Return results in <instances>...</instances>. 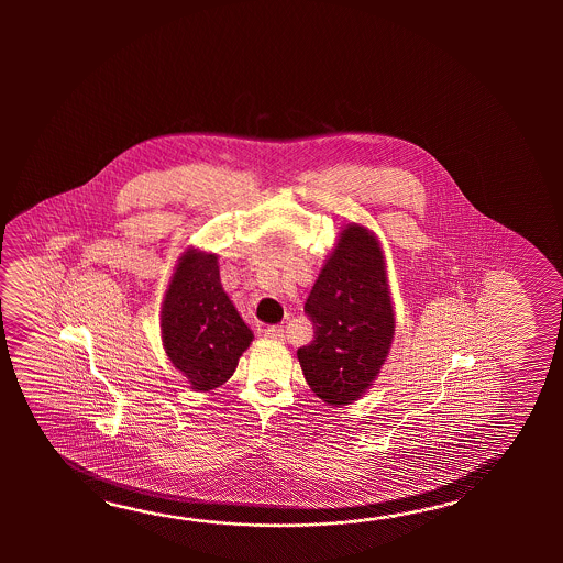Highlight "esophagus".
<instances>
[{"label":"esophagus","instance_id":"esophagus-1","mask_svg":"<svg viewBox=\"0 0 563 563\" xmlns=\"http://www.w3.org/2000/svg\"><path fill=\"white\" fill-rule=\"evenodd\" d=\"M264 334L272 340H284V328L282 325H267L264 330Z\"/></svg>","mask_w":563,"mask_h":563}]
</instances>
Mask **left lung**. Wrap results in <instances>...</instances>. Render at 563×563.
<instances>
[{"mask_svg": "<svg viewBox=\"0 0 563 563\" xmlns=\"http://www.w3.org/2000/svg\"><path fill=\"white\" fill-rule=\"evenodd\" d=\"M303 311L313 323V340L298 350L306 383L325 405L358 400L395 338L383 247L372 231L358 223L344 228Z\"/></svg>", "mask_w": 563, "mask_h": 563, "instance_id": "left-lung-1", "label": "left lung"}]
</instances>
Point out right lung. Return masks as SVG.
Listing matches in <instances>:
<instances>
[{
    "label": "right lung",
    "mask_w": 563,
    "mask_h": 563,
    "mask_svg": "<svg viewBox=\"0 0 563 563\" xmlns=\"http://www.w3.org/2000/svg\"><path fill=\"white\" fill-rule=\"evenodd\" d=\"M163 346L192 390L228 383L253 332L221 286L216 253L189 247L179 257L161 310Z\"/></svg>",
    "instance_id": "add662e5"
}]
</instances>
